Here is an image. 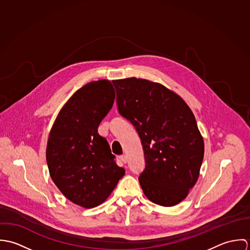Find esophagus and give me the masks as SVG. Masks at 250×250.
Wrapping results in <instances>:
<instances>
[{"mask_svg":"<svg viewBox=\"0 0 250 250\" xmlns=\"http://www.w3.org/2000/svg\"><path fill=\"white\" fill-rule=\"evenodd\" d=\"M119 159H120V161H121L123 164H126V163H127V161H128V159H127V157H126L125 155L120 156V157H119Z\"/></svg>","mask_w":250,"mask_h":250,"instance_id":"esophagus-1","label":"esophagus"}]
</instances>
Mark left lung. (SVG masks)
I'll return each instance as SVG.
<instances>
[{"label": "left lung", "instance_id": "8db88e82", "mask_svg": "<svg viewBox=\"0 0 250 250\" xmlns=\"http://www.w3.org/2000/svg\"><path fill=\"white\" fill-rule=\"evenodd\" d=\"M120 114L138 131L145 157L139 181L161 206L183 201L199 177L204 141L193 112L165 85L135 77L112 81Z\"/></svg>", "mask_w": 250, "mask_h": 250}]
</instances>
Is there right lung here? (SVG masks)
Masks as SVG:
<instances>
[{
	"instance_id": "obj_1",
	"label": "right lung",
	"mask_w": 250,
	"mask_h": 250,
	"mask_svg": "<svg viewBox=\"0 0 250 250\" xmlns=\"http://www.w3.org/2000/svg\"><path fill=\"white\" fill-rule=\"evenodd\" d=\"M114 98L109 81L86 83L62 107L49 134L50 176L67 199L86 209L105 202L125 174L113 161L107 140L98 134Z\"/></svg>"
}]
</instances>
